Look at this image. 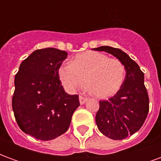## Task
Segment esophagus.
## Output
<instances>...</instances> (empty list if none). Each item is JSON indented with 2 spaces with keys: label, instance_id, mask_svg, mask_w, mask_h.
Listing matches in <instances>:
<instances>
[{
  "label": "esophagus",
  "instance_id": "34e87169",
  "mask_svg": "<svg viewBox=\"0 0 161 161\" xmlns=\"http://www.w3.org/2000/svg\"><path fill=\"white\" fill-rule=\"evenodd\" d=\"M87 101H88L87 97H82V96L79 97V102H80V104H84V103H85Z\"/></svg>",
  "mask_w": 161,
  "mask_h": 161
}]
</instances>
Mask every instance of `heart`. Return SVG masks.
I'll return each instance as SVG.
<instances>
[{"instance_id": "heart-1", "label": "heart", "mask_w": 161, "mask_h": 161, "mask_svg": "<svg viewBox=\"0 0 161 161\" xmlns=\"http://www.w3.org/2000/svg\"><path fill=\"white\" fill-rule=\"evenodd\" d=\"M125 75L121 61L94 51L77 54L71 63L64 64L58 70L60 81L67 91L77 90L84 80L90 93L97 98H108L116 94Z\"/></svg>"}]
</instances>
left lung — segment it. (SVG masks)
Returning <instances> with one entry per match:
<instances>
[{
	"instance_id": "left-lung-1",
	"label": "left lung",
	"mask_w": 161,
	"mask_h": 161,
	"mask_svg": "<svg viewBox=\"0 0 161 161\" xmlns=\"http://www.w3.org/2000/svg\"><path fill=\"white\" fill-rule=\"evenodd\" d=\"M124 64L126 77L118 92L99 102L96 122L99 131L112 140H123L142 128L149 110V98L144 84V73L127 53L111 46H100Z\"/></svg>"
}]
</instances>
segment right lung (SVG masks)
<instances>
[{"mask_svg": "<svg viewBox=\"0 0 161 161\" xmlns=\"http://www.w3.org/2000/svg\"><path fill=\"white\" fill-rule=\"evenodd\" d=\"M67 55L51 47L36 50L14 77V117L19 128L37 140L50 141L65 133L80 105L78 96L67 94L59 80L58 70Z\"/></svg>", "mask_w": 161, "mask_h": 161, "instance_id": "obj_1", "label": "right lung"}]
</instances>
